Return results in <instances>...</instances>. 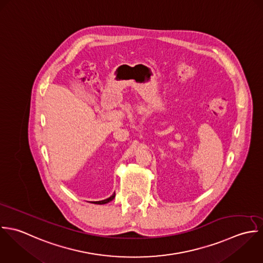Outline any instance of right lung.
<instances>
[{
    "label": "right lung",
    "instance_id": "right-lung-1",
    "mask_svg": "<svg viewBox=\"0 0 263 263\" xmlns=\"http://www.w3.org/2000/svg\"><path fill=\"white\" fill-rule=\"evenodd\" d=\"M115 196H116V194L114 193L110 197H108V198H106L105 200H101V201H93L92 203H95V204H105V203H107V202H109V201H111L114 198H115Z\"/></svg>",
    "mask_w": 263,
    "mask_h": 263
}]
</instances>
